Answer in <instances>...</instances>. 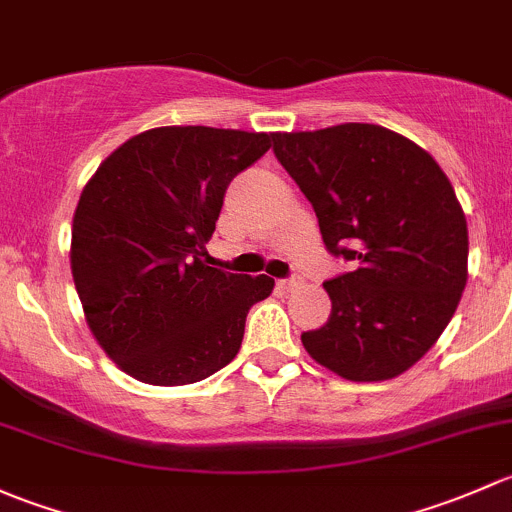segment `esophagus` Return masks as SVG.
<instances>
[{
  "label": "esophagus",
  "mask_w": 512,
  "mask_h": 512,
  "mask_svg": "<svg viewBox=\"0 0 512 512\" xmlns=\"http://www.w3.org/2000/svg\"><path fill=\"white\" fill-rule=\"evenodd\" d=\"M300 283H303V281H300L298 276H293V278H286V281H281V283H278V286H281L283 291H293V288H298Z\"/></svg>",
  "instance_id": "esophagus-1"
}]
</instances>
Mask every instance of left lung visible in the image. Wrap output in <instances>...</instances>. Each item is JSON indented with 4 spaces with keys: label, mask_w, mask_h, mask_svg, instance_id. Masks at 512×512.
I'll return each instance as SVG.
<instances>
[{
    "label": "left lung",
    "mask_w": 512,
    "mask_h": 512,
    "mask_svg": "<svg viewBox=\"0 0 512 512\" xmlns=\"http://www.w3.org/2000/svg\"><path fill=\"white\" fill-rule=\"evenodd\" d=\"M273 152L313 204L330 254L357 268L323 283L328 323L300 335L350 382L407 372L434 347L468 278L466 214L416 142L382 125L276 133Z\"/></svg>",
    "instance_id": "8db88e82"
}]
</instances>
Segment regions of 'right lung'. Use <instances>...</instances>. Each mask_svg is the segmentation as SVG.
Returning <instances> with one entry per match:
<instances>
[{"mask_svg":"<svg viewBox=\"0 0 512 512\" xmlns=\"http://www.w3.org/2000/svg\"><path fill=\"white\" fill-rule=\"evenodd\" d=\"M273 133L167 125L110 152L78 199L71 273L86 323L125 374L155 387L207 379L244 340L273 278L207 266L229 182Z\"/></svg>","mask_w":512,"mask_h":512,"instance_id":"add662e5","label":"right lung"}]
</instances>
